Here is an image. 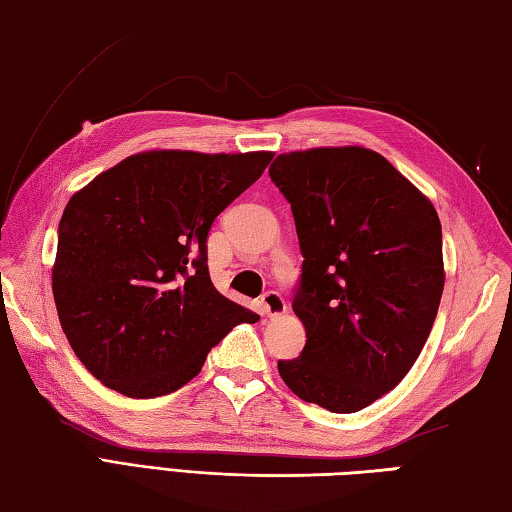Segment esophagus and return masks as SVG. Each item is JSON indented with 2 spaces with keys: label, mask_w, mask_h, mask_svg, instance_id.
<instances>
[{
  "label": "esophagus",
  "mask_w": 512,
  "mask_h": 512,
  "mask_svg": "<svg viewBox=\"0 0 512 512\" xmlns=\"http://www.w3.org/2000/svg\"><path fill=\"white\" fill-rule=\"evenodd\" d=\"M262 306L268 317H281L286 312V301L275 290H268L262 295Z\"/></svg>",
  "instance_id": "esophagus-1"
}]
</instances>
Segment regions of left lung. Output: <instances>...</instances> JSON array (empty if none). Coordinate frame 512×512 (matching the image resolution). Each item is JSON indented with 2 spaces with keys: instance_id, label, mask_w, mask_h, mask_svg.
<instances>
[{
  "instance_id": "obj_1",
  "label": "left lung",
  "mask_w": 512,
  "mask_h": 512,
  "mask_svg": "<svg viewBox=\"0 0 512 512\" xmlns=\"http://www.w3.org/2000/svg\"><path fill=\"white\" fill-rule=\"evenodd\" d=\"M268 171L303 255L292 310L306 347L277 363L279 376L301 400L361 411L407 376L436 321L440 217L387 158L358 145L290 151Z\"/></svg>"
}]
</instances>
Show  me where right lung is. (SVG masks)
<instances>
[{"label": "right lung", "mask_w": 512, "mask_h": 512, "mask_svg": "<svg viewBox=\"0 0 512 512\" xmlns=\"http://www.w3.org/2000/svg\"><path fill=\"white\" fill-rule=\"evenodd\" d=\"M270 160V151L154 149L72 195L52 295L74 354L105 387L127 398L171 394L237 323L259 321L215 290L206 235Z\"/></svg>", "instance_id": "right-lung-1"}]
</instances>
